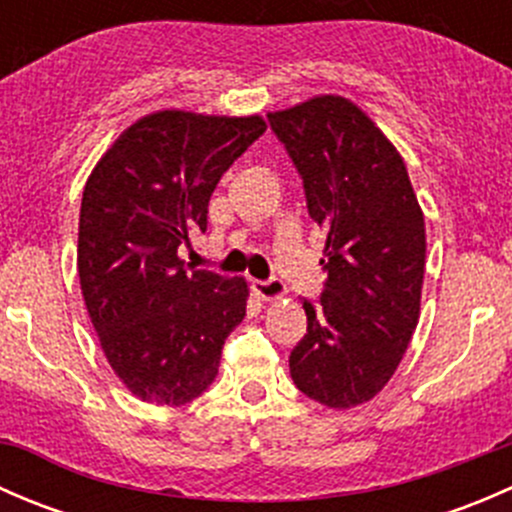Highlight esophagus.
I'll return each instance as SVG.
<instances>
[{
	"label": "esophagus",
	"mask_w": 512,
	"mask_h": 512,
	"mask_svg": "<svg viewBox=\"0 0 512 512\" xmlns=\"http://www.w3.org/2000/svg\"><path fill=\"white\" fill-rule=\"evenodd\" d=\"M252 292H255L260 299H265V302H270V299L285 297L287 287H285V282L277 280V277H270V280L252 282Z\"/></svg>",
	"instance_id": "obj_1"
}]
</instances>
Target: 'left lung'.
I'll use <instances>...</instances> for the list:
<instances>
[{"mask_svg": "<svg viewBox=\"0 0 512 512\" xmlns=\"http://www.w3.org/2000/svg\"><path fill=\"white\" fill-rule=\"evenodd\" d=\"M327 235L319 302L289 354L297 389L329 409L374 399L394 376L421 309L426 227L399 151L342 96L267 113Z\"/></svg>", "mask_w": 512, "mask_h": 512, "instance_id": "obj_1", "label": "left lung"}]
</instances>
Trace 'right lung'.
Here are the masks:
<instances>
[{"mask_svg": "<svg viewBox=\"0 0 512 512\" xmlns=\"http://www.w3.org/2000/svg\"><path fill=\"white\" fill-rule=\"evenodd\" d=\"M260 116H143L89 175L79 218V280L108 364L133 396L183 406L218 376L242 322L247 282L178 257L208 227L223 173L262 133Z\"/></svg>", "mask_w": 512, "mask_h": 512, "instance_id": "1", "label": "right lung"}]
</instances>
